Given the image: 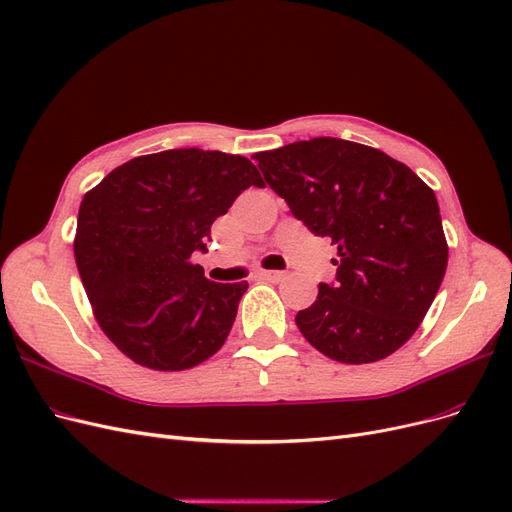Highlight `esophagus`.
<instances>
[{"label": "esophagus", "instance_id": "esophagus-1", "mask_svg": "<svg viewBox=\"0 0 512 512\" xmlns=\"http://www.w3.org/2000/svg\"><path fill=\"white\" fill-rule=\"evenodd\" d=\"M258 277H260V280H267V282H282L286 273L284 271H260Z\"/></svg>", "mask_w": 512, "mask_h": 512}]
</instances>
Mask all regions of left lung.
<instances>
[{
  "label": "left lung",
  "instance_id": "obj_1",
  "mask_svg": "<svg viewBox=\"0 0 512 512\" xmlns=\"http://www.w3.org/2000/svg\"><path fill=\"white\" fill-rule=\"evenodd\" d=\"M292 215L337 247L335 284L294 318L318 352L348 365L404 346L444 280L448 245L438 198L384 151L320 136L256 153Z\"/></svg>",
  "mask_w": 512,
  "mask_h": 512
}]
</instances>
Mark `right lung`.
Returning <instances> with one entry per match:
<instances>
[{
  "mask_svg": "<svg viewBox=\"0 0 512 512\" xmlns=\"http://www.w3.org/2000/svg\"><path fill=\"white\" fill-rule=\"evenodd\" d=\"M258 185L243 156L170 149L111 170L79 209L74 258L104 335L134 363L183 371L218 352L247 282L218 284L194 265L211 224Z\"/></svg>",
  "mask_w": 512,
  "mask_h": 512,
  "instance_id": "right-lung-1",
  "label": "right lung"
}]
</instances>
